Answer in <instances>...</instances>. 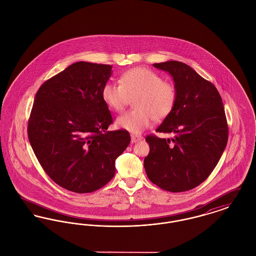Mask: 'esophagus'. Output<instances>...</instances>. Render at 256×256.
Wrapping results in <instances>:
<instances>
[{"label": "esophagus", "instance_id": "34e87169", "mask_svg": "<svg viewBox=\"0 0 256 256\" xmlns=\"http://www.w3.org/2000/svg\"><path fill=\"white\" fill-rule=\"evenodd\" d=\"M142 139H143V137L140 136V135H132V143H137L138 141H140Z\"/></svg>", "mask_w": 256, "mask_h": 256}]
</instances>
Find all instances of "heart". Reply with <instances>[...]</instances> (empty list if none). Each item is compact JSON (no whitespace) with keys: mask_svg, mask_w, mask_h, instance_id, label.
I'll use <instances>...</instances> for the list:
<instances>
[{"mask_svg":"<svg viewBox=\"0 0 256 256\" xmlns=\"http://www.w3.org/2000/svg\"><path fill=\"white\" fill-rule=\"evenodd\" d=\"M134 110L124 112L117 120L118 128L132 134H141L152 119L161 121L174 110L176 88L154 71L145 67L130 69L121 74L120 84L106 82L102 90V98L112 111L121 112L133 98Z\"/></svg>","mask_w":256,"mask_h":256,"instance_id":"b5f03b06","label":"heart"}]
</instances>
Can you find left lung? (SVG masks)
I'll list each match as a JSON object with an SVG mask.
<instances>
[{
	"mask_svg": "<svg viewBox=\"0 0 256 256\" xmlns=\"http://www.w3.org/2000/svg\"><path fill=\"white\" fill-rule=\"evenodd\" d=\"M172 76L178 98L170 115L156 130L172 139L148 135L144 159L148 180L169 192H184L204 182L218 164L228 144V128L217 88L180 61L154 63Z\"/></svg>",
	"mask_w": 256,
	"mask_h": 256,
	"instance_id": "left-lung-1",
	"label": "left lung"
}]
</instances>
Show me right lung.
Returning <instances> with one entry per match:
<instances>
[{
    "instance_id": "add662e5",
    "label": "right lung",
    "mask_w": 256,
    "mask_h": 256,
    "mask_svg": "<svg viewBox=\"0 0 256 256\" xmlns=\"http://www.w3.org/2000/svg\"><path fill=\"white\" fill-rule=\"evenodd\" d=\"M112 66L76 62L46 80L37 91L28 136L40 165L62 188L94 192L115 174V160L130 143L113 122L102 90Z\"/></svg>"
}]
</instances>
